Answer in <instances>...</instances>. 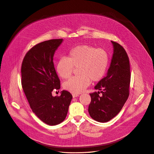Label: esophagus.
<instances>
[{
    "label": "esophagus",
    "instance_id": "1",
    "mask_svg": "<svg viewBox=\"0 0 154 154\" xmlns=\"http://www.w3.org/2000/svg\"><path fill=\"white\" fill-rule=\"evenodd\" d=\"M72 97H73V98H75V97H79V94H72Z\"/></svg>",
    "mask_w": 154,
    "mask_h": 154
}]
</instances>
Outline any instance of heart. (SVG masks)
<instances>
[{"label":"heart","mask_w":154,"mask_h":154,"mask_svg":"<svg viewBox=\"0 0 154 154\" xmlns=\"http://www.w3.org/2000/svg\"><path fill=\"white\" fill-rule=\"evenodd\" d=\"M109 62V54L104 49L82 44L72 48L66 57H60L56 70L60 77L66 79L71 76L74 67H79V76L69 79L63 87L68 91L79 94L88 87L91 81L97 82L104 77Z\"/></svg>","instance_id":"heart-1"}]
</instances>
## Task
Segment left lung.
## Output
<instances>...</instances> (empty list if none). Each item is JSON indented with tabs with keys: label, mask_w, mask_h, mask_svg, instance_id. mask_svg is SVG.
Here are the masks:
<instances>
[{
	"label": "left lung",
	"mask_w": 154,
	"mask_h": 154,
	"mask_svg": "<svg viewBox=\"0 0 154 154\" xmlns=\"http://www.w3.org/2000/svg\"><path fill=\"white\" fill-rule=\"evenodd\" d=\"M113 53L107 75L94 87L100 92L90 94L88 107L90 116L95 120L105 123L114 118L123 107L129 95L130 63L124 48L111 41Z\"/></svg>",
	"instance_id": "8db88e82"
}]
</instances>
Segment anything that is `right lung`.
I'll return each mask as SVG.
<instances>
[{"label": "right lung", "mask_w": 154, "mask_h": 154, "mask_svg": "<svg viewBox=\"0 0 154 154\" xmlns=\"http://www.w3.org/2000/svg\"><path fill=\"white\" fill-rule=\"evenodd\" d=\"M63 39H53L35 45L25 54L21 66V84L33 112L45 123L54 126L66 118L72 95L67 91L52 95L60 88L53 63L56 50Z\"/></svg>", "instance_id": "1"}]
</instances>
